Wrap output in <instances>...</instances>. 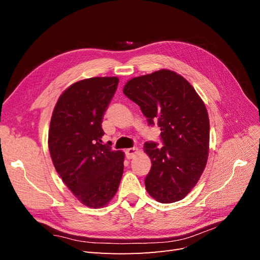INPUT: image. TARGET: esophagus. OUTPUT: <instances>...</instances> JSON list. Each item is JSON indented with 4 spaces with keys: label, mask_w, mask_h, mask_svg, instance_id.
<instances>
[{
    "label": "esophagus",
    "mask_w": 260,
    "mask_h": 260,
    "mask_svg": "<svg viewBox=\"0 0 260 260\" xmlns=\"http://www.w3.org/2000/svg\"><path fill=\"white\" fill-rule=\"evenodd\" d=\"M124 153H125V157H127L128 159H131V158H133V157H135V155L138 153V148H137V147L128 148V149H125Z\"/></svg>",
    "instance_id": "34e87169"
}]
</instances>
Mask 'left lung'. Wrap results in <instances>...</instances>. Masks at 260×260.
<instances>
[{
    "mask_svg": "<svg viewBox=\"0 0 260 260\" xmlns=\"http://www.w3.org/2000/svg\"><path fill=\"white\" fill-rule=\"evenodd\" d=\"M148 124L157 121L164 146L146 142L152 168L144 182L148 194L162 204L191 192L207 164L209 118L205 104L182 76L168 69L132 78L123 88Z\"/></svg>",
    "mask_w": 260,
    "mask_h": 260,
    "instance_id": "1",
    "label": "left lung"
}]
</instances>
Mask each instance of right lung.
<instances>
[{"mask_svg": "<svg viewBox=\"0 0 260 260\" xmlns=\"http://www.w3.org/2000/svg\"><path fill=\"white\" fill-rule=\"evenodd\" d=\"M117 77L80 80L59 96L51 118L49 149L54 167L83 205H107L119 186L124 154L102 144L103 116L117 90Z\"/></svg>", "mask_w": 260, "mask_h": 260, "instance_id": "add662e5", "label": "right lung"}]
</instances>
